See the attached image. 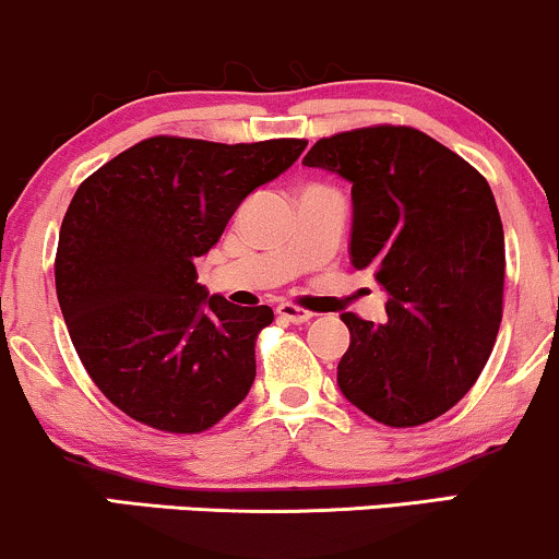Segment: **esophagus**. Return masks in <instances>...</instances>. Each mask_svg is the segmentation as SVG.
Masks as SVG:
<instances>
[{
  "mask_svg": "<svg viewBox=\"0 0 559 559\" xmlns=\"http://www.w3.org/2000/svg\"><path fill=\"white\" fill-rule=\"evenodd\" d=\"M277 313H280V319L293 321V324H306V321H311V317H313L311 311H306V308L293 306V304H280Z\"/></svg>",
  "mask_w": 559,
  "mask_h": 559,
  "instance_id": "obj_1",
  "label": "esophagus"
}]
</instances>
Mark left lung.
<instances>
[{
    "mask_svg": "<svg viewBox=\"0 0 559 559\" xmlns=\"http://www.w3.org/2000/svg\"><path fill=\"white\" fill-rule=\"evenodd\" d=\"M353 182V266L386 290V319L343 313V395L392 429L435 421L476 384L502 321L504 233L489 182L408 124L319 138L304 156Z\"/></svg>",
    "mask_w": 559,
    "mask_h": 559,
    "instance_id": "8db88e82",
    "label": "left lung"
}]
</instances>
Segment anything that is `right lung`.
I'll use <instances>...</instances> for the list:
<instances>
[{
  "label": "right lung",
  "mask_w": 559,
  "mask_h": 559,
  "mask_svg": "<svg viewBox=\"0 0 559 559\" xmlns=\"http://www.w3.org/2000/svg\"><path fill=\"white\" fill-rule=\"evenodd\" d=\"M306 143L154 135L75 190L59 229L57 300L85 371L124 416L201 435L246 400L255 337L274 313L209 298L195 259Z\"/></svg>",
  "instance_id": "obj_1"
}]
</instances>
